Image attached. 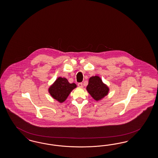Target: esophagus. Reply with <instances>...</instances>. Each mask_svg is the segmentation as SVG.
<instances>
[{"label": "esophagus", "instance_id": "esophagus-1", "mask_svg": "<svg viewBox=\"0 0 158 158\" xmlns=\"http://www.w3.org/2000/svg\"><path fill=\"white\" fill-rule=\"evenodd\" d=\"M77 85L79 87H83V83H79Z\"/></svg>", "mask_w": 158, "mask_h": 158}]
</instances>
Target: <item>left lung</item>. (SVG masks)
<instances>
[{"label":"left lung","instance_id":"1","mask_svg":"<svg viewBox=\"0 0 158 158\" xmlns=\"http://www.w3.org/2000/svg\"><path fill=\"white\" fill-rule=\"evenodd\" d=\"M86 90L94 100L98 101L108 94L110 88L102 81L100 77L96 75L89 78Z\"/></svg>","mask_w":158,"mask_h":158}]
</instances>
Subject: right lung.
<instances>
[{
	"mask_svg": "<svg viewBox=\"0 0 158 158\" xmlns=\"http://www.w3.org/2000/svg\"><path fill=\"white\" fill-rule=\"evenodd\" d=\"M77 87L75 83H69L66 78L58 77L49 87L48 91L53 98L60 103H62L67 100L71 91Z\"/></svg>",
	"mask_w": 158,
	"mask_h": 158,
	"instance_id": "right-lung-1",
	"label": "right lung"
}]
</instances>
